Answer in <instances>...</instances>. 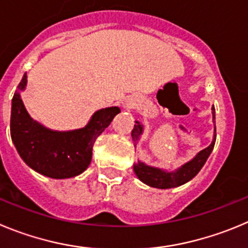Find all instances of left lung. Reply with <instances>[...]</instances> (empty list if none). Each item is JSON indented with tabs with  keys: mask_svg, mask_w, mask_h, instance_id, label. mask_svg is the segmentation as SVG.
Masks as SVG:
<instances>
[{
	"mask_svg": "<svg viewBox=\"0 0 248 248\" xmlns=\"http://www.w3.org/2000/svg\"><path fill=\"white\" fill-rule=\"evenodd\" d=\"M213 111V120H214L215 124V108L214 106L212 108ZM142 135V126L137 122V124H135L133 129H132V140L133 143H136L140 140V136ZM215 138L217 135L213 138L212 144L208 148L203 149L202 152H200L197 154V156L193 159V160L188 161L187 164H185L181 169L176 171V172H165L163 170H159L155 168H150V166L144 165L143 163L138 161V164H136L133 166L135 169V172L137 175L138 179L142 182H144L145 185L150 187H154V188H172V187L181 186V185L186 184L189 180L193 179L196 175L201 171V169L203 168V165L207 161L208 156L210 155L213 148L215 144Z\"/></svg>",
	"mask_w": 248,
	"mask_h": 248,
	"instance_id": "1",
	"label": "left lung"
}]
</instances>
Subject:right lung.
<instances>
[{"label":"right lung","instance_id":"1","mask_svg":"<svg viewBox=\"0 0 248 248\" xmlns=\"http://www.w3.org/2000/svg\"><path fill=\"white\" fill-rule=\"evenodd\" d=\"M25 84L27 75L23 76L18 89H24ZM120 111L116 106L103 108L94 113L84 128L54 132L31 121L17 90L12 99L11 137L27 165L52 179H68L89 166L96 138Z\"/></svg>","mask_w":248,"mask_h":248}]
</instances>
